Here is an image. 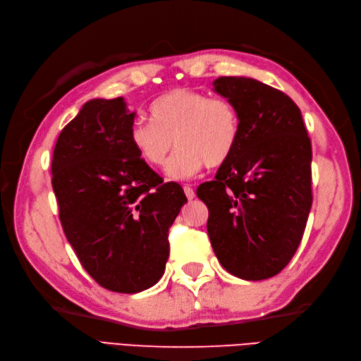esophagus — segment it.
Returning a JSON list of instances; mask_svg holds the SVG:
<instances>
[{
    "mask_svg": "<svg viewBox=\"0 0 361 361\" xmlns=\"http://www.w3.org/2000/svg\"><path fill=\"white\" fill-rule=\"evenodd\" d=\"M183 192H185V195H187L188 200H192V199L195 197V192H194V190L190 187V185H185V187H183Z\"/></svg>",
    "mask_w": 361,
    "mask_h": 361,
    "instance_id": "obj_1",
    "label": "esophagus"
}]
</instances>
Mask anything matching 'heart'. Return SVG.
Returning a JSON list of instances; mask_svg holds the SVG:
<instances>
[{"label": "heart", "mask_w": 361, "mask_h": 361, "mask_svg": "<svg viewBox=\"0 0 361 361\" xmlns=\"http://www.w3.org/2000/svg\"><path fill=\"white\" fill-rule=\"evenodd\" d=\"M149 116L152 123L138 120L130 128L129 143L154 169L166 166L176 145L178 152L167 167L169 178L176 180L194 176L203 166H223L233 155L241 134L239 116L231 102L190 89L161 94L152 102Z\"/></svg>", "instance_id": "heart-1"}]
</instances>
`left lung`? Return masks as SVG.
Masks as SVG:
<instances>
[{
	"mask_svg": "<svg viewBox=\"0 0 361 361\" xmlns=\"http://www.w3.org/2000/svg\"><path fill=\"white\" fill-rule=\"evenodd\" d=\"M214 90L238 111V146L215 180L197 188L207 235L231 274L265 280L297 251L312 207V143L288 94L247 76H220Z\"/></svg>",
	"mask_w": 361,
	"mask_h": 361,
	"instance_id": "obj_1",
	"label": "left lung"
}]
</instances>
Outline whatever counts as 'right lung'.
<instances>
[{"label": "right lung", "instance_id": "obj_1", "mask_svg": "<svg viewBox=\"0 0 361 361\" xmlns=\"http://www.w3.org/2000/svg\"><path fill=\"white\" fill-rule=\"evenodd\" d=\"M134 117L123 97L85 102L59 135L51 166L69 244L96 283L120 293L159 281L169 228L187 203L180 185L164 183L130 146Z\"/></svg>", "mask_w": 361, "mask_h": 361}]
</instances>
